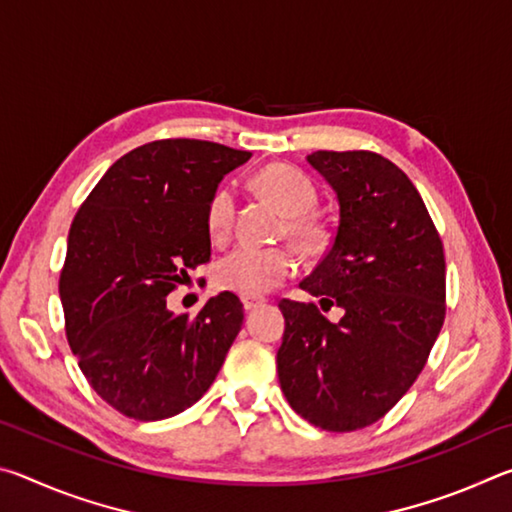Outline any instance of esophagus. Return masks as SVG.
<instances>
[{
	"instance_id": "34e87169",
	"label": "esophagus",
	"mask_w": 512,
	"mask_h": 512,
	"mask_svg": "<svg viewBox=\"0 0 512 512\" xmlns=\"http://www.w3.org/2000/svg\"><path fill=\"white\" fill-rule=\"evenodd\" d=\"M241 302H244V309L246 311H250V309H257V307H262L264 305V298H253V296H244L241 298Z\"/></svg>"
}]
</instances>
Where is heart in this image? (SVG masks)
Wrapping results in <instances>:
<instances>
[{
    "instance_id": "obj_1",
    "label": "heart",
    "mask_w": 512,
    "mask_h": 512,
    "mask_svg": "<svg viewBox=\"0 0 512 512\" xmlns=\"http://www.w3.org/2000/svg\"><path fill=\"white\" fill-rule=\"evenodd\" d=\"M259 192L289 214V232L302 246L316 248L323 241V228L307 214L316 203L314 185L300 171L271 164L255 176ZM237 198L230 187H219L205 207V228L212 244H225L235 228ZM298 255L291 246H239L219 259L214 280L223 291L239 296H264L296 273Z\"/></svg>"
}]
</instances>
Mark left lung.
I'll return each mask as SVG.
<instances>
[{
  "label": "left lung",
  "mask_w": 512,
  "mask_h": 512,
  "mask_svg": "<svg viewBox=\"0 0 512 512\" xmlns=\"http://www.w3.org/2000/svg\"><path fill=\"white\" fill-rule=\"evenodd\" d=\"M307 162L339 198L327 255L300 282L314 302L280 300L277 377L291 409L354 431L393 409L427 363L445 320V253L406 173L372 151H316Z\"/></svg>",
  "instance_id": "left-lung-1"
}]
</instances>
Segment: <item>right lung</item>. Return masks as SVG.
Returning <instances> with one entry per match:
<instances>
[{"label":"right lung","mask_w":512,"mask_h":512,"mask_svg":"<svg viewBox=\"0 0 512 512\" xmlns=\"http://www.w3.org/2000/svg\"><path fill=\"white\" fill-rule=\"evenodd\" d=\"M248 151L158 140L121 155L76 212L58 291L69 348L112 409L153 422L201 400L244 323L223 291L196 318L167 296L210 262L205 207Z\"/></svg>","instance_id":"add662e5"}]
</instances>
